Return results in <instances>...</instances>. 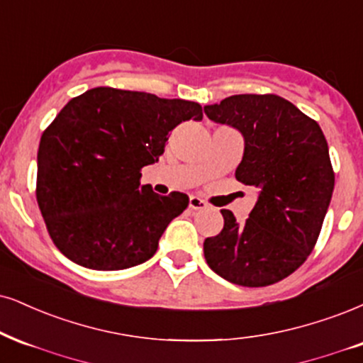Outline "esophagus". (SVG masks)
<instances>
[{
	"mask_svg": "<svg viewBox=\"0 0 363 363\" xmlns=\"http://www.w3.org/2000/svg\"><path fill=\"white\" fill-rule=\"evenodd\" d=\"M189 207L191 210H203V208H207V203H205L202 199H199V196H190Z\"/></svg>",
	"mask_w": 363,
	"mask_h": 363,
	"instance_id": "34e87169",
	"label": "esophagus"
}]
</instances>
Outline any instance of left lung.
Listing matches in <instances>:
<instances>
[{
	"mask_svg": "<svg viewBox=\"0 0 363 363\" xmlns=\"http://www.w3.org/2000/svg\"><path fill=\"white\" fill-rule=\"evenodd\" d=\"M203 111L210 121L242 134L235 178L257 189L245 222L220 210L223 229L205 239V261L234 284H274L296 271L318 240L335 186L325 134L316 121L274 94H239Z\"/></svg>",
	"mask_w": 363,
	"mask_h": 363,
	"instance_id": "obj_1",
	"label": "left lung"
}]
</instances>
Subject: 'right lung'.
<instances>
[{
  "label": "right lung",
  "mask_w": 363,
  "mask_h": 363,
  "mask_svg": "<svg viewBox=\"0 0 363 363\" xmlns=\"http://www.w3.org/2000/svg\"><path fill=\"white\" fill-rule=\"evenodd\" d=\"M203 118L199 102L96 87L67 102L38 146L37 202L57 249L79 266L121 271L155 256L189 196L155 194L141 168L168 133Z\"/></svg>",
  "instance_id": "obj_1"
}]
</instances>
